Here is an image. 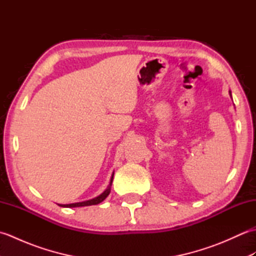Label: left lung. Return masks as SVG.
Masks as SVG:
<instances>
[{
  "mask_svg": "<svg viewBox=\"0 0 256 256\" xmlns=\"http://www.w3.org/2000/svg\"><path fill=\"white\" fill-rule=\"evenodd\" d=\"M230 96H231V91H230Z\"/></svg>",
  "mask_w": 256,
  "mask_h": 256,
  "instance_id": "8db88e82",
  "label": "left lung"
}]
</instances>
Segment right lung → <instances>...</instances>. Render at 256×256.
I'll list each match as a JSON object with an SVG mask.
<instances>
[{
  "label": "right lung",
  "mask_w": 256,
  "mask_h": 256,
  "mask_svg": "<svg viewBox=\"0 0 256 256\" xmlns=\"http://www.w3.org/2000/svg\"><path fill=\"white\" fill-rule=\"evenodd\" d=\"M113 175H114V172L112 174L111 180H110V184H108V188L100 196H98V197H96L94 199H90V200H86V201H82V202H76V204H59V206H67V208H74V206H94V204H98L102 202V201L108 197V194H110V192H111V186H112V182H113Z\"/></svg>",
  "instance_id": "1"
}]
</instances>
